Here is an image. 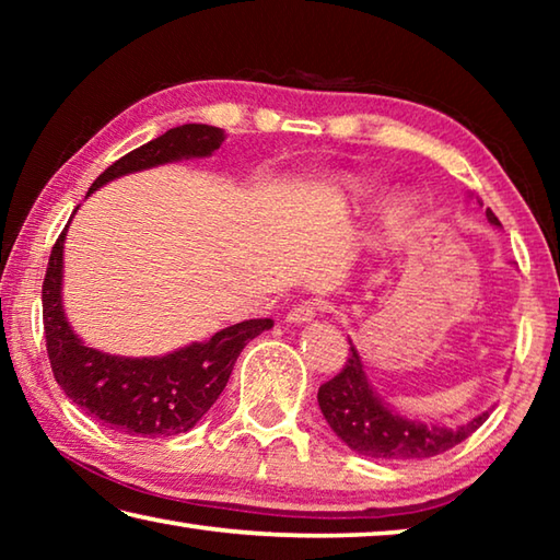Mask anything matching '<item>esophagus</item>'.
I'll return each mask as SVG.
<instances>
[{
	"instance_id": "34e87169",
	"label": "esophagus",
	"mask_w": 560,
	"mask_h": 560,
	"mask_svg": "<svg viewBox=\"0 0 560 560\" xmlns=\"http://www.w3.org/2000/svg\"><path fill=\"white\" fill-rule=\"evenodd\" d=\"M320 308H324L320 306V301H306V303H301V306L291 308L287 318H289V324H308V320H314L318 316Z\"/></svg>"
}]
</instances>
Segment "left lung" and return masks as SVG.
<instances>
[{
  "instance_id": "obj_1",
  "label": "left lung",
  "mask_w": 560,
  "mask_h": 560,
  "mask_svg": "<svg viewBox=\"0 0 560 560\" xmlns=\"http://www.w3.org/2000/svg\"><path fill=\"white\" fill-rule=\"evenodd\" d=\"M487 220L494 226H501L491 210H487ZM348 343L350 353L343 371L318 387V407L330 430L353 452L363 454V457L390 462L428 459L452 450L454 444L464 442L487 422L491 410L479 412L457 428L402 417L393 410L390 402H385L377 395L373 383L368 381L363 360H360L353 340H348Z\"/></svg>"
}]
</instances>
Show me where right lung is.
I'll use <instances>...</instances> for the list:
<instances>
[{"instance_id":"1","label":"right lung","mask_w":560,"mask_h":560,"mask_svg":"<svg viewBox=\"0 0 560 560\" xmlns=\"http://www.w3.org/2000/svg\"><path fill=\"white\" fill-rule=\"evenodd\" d=\"M224 143V130L202 122L170 128L150 143L116 160L96 177L89 195L110 179L179 160L210 158ZM63 242L56 240L42 287L46 353L56 383L73 405L106 428L130 438H170L192 430L222 395L242 348L273 326L271 318H252L226 326L210 340H195L173 353L153 358L110 355L89 348L75 336L63 311Z\"/></svg>"}]
</instances>
